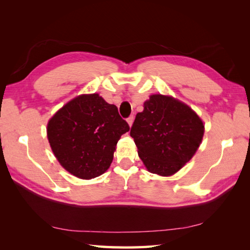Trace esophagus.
I'll list each match as a JSON object with an SVG mask.
<instances>
[{
	"label": "esophagus",
	"mask_w": 250,
	"mask_h": 250,
	"mask_svg": "<svg viewBox=\"0 0 250 250\" xmlns=\"http://www.w3.org/2000/svg\"><path fill=\"white\" fill-rule=\"evenodd\" d=\"M126 121H128V124H129V125L131 126L132 125H133V121H134V116L132 115V116H130L128 119H126Z\"/></svg>",
	"instance_id": "34e87169"
}]
</instances>
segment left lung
Returning <instances> with one entry per match:
<instances>
[{"label":"left lung","mask_w":250,"mask_h":250,"mask_svg":"<svg viewBox=\"0 0 250 250\" xmlns=\"http://www.w3.org/2000/svg\"><path fill=\"white\" fill-rule=\"evenodd\" d=\"M203 134V122L188 105L161 94L146 101L130 131L148 171L161 176L179 171L198 150Z\"/></svg>","instance_id":"left-lung-1"}]
</instances>
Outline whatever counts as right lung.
Segmentation results:
<instances>
[{"mask_svg":"<svg viewBox=\"0 0 250 250\" xmlns=\"http://www.w3.org/2000/svg\"><path fill=\"white\" fill-rule=\"evenodd\" d=\"M130 126L116 105L99 94H83L58 110L47 135L58 161L67 172L91 179L107 171L117 143Z\"/></svg>","mask_w":250,"mask_h":250,"instance_id":"obj_1","label":"right lung"}]
</instances>
